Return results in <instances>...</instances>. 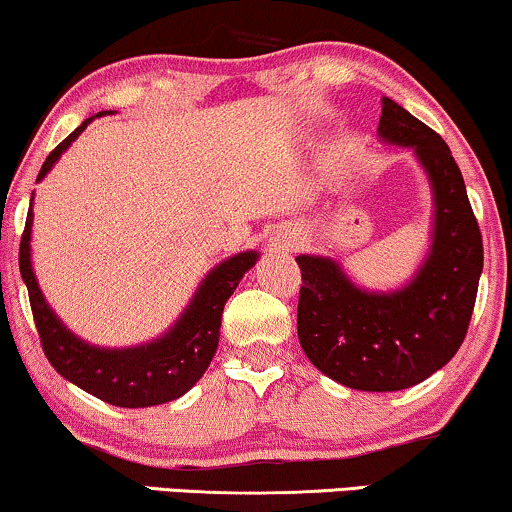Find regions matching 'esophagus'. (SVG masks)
Listing matches in <instances>:
<instances>
[{
	"label": "esophagus",
	"mask_w": 512,
	"mask_h": 512,
	"mask_svg": "<svg viewBox=\"0 0 512 512\" xmlns=\"http://www.w3.org/2000/svg\"><path fill=\"white\" fill-rule=\"evenodd\" d=\"M286 243H288V248H297V245H300V234H295V231H288Z\"/></svg>",
	"instance_id": "obj_1"
}]
</instances>
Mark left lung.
Returning <instances> with one entry per match:
<instances>
[{
	"mask_svg": "<svg viewBox=\"0 0 512 512\" xmlns=\"http://www.w3.org/2000/svg\"><path fill=\"white\" fill-rule=\"evenodd\" d=\"M378 137L411 148L432 191L430 250L397 290L357 286L333 257H295L302 271L297 335L335 383L397 392L423 383L463 345L482 274V236L463 174L437 132L383 96Z\"/></svg>",
	"mask_w": 512,
	"mask_h": 512,
	"instance_id": "8db88e82",
	"label": "left lung"
}]
</instances>
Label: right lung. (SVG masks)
Returning a JSON list of instances; mask_svg holds the SVG:
<instances>
[{
	"instance_id": "right-lung-1",
	"label": "right lung",
	"mask_w": 512,
	"mask_h": 512,
	"mask_svg": "<svg viewBox=\"0 0 512 512\" xmlns=\"http://www.w3.org/2000/svg\"><path fill=\"white\" fill-rule=\"evenodd\" d=\"M103 113L84 120L47 155L37 181L47 177L63 151L80 137L89 122L101 118ZM30 238L32 200L28 219H25L21 252H18V267H21V276L28 286L32 316H35L37 333H40L49 364L80 390L94 394L106 404L122 406V409L167 404V401L179 399L181 394L189 392L203 378L219 345L224 304L234 295L245 271L255 267V262L260 260V252L245 250L210 269L208 276L198 283L196 293L184 312L179 314V319L160 338L134 347H99L77 338L49 307L35 271H32Z\"/></svg>"
}]
</instances>
